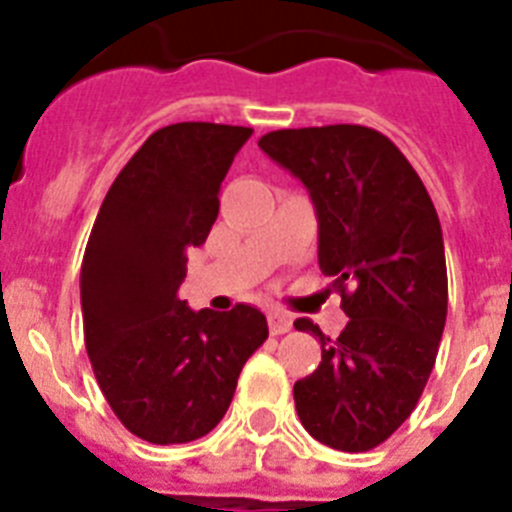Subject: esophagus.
<instances>
[{"label": "esophagus", "mask_w": 512, "mask_h": 512, "mask_svg": "<svg viewBox=\"0 0 512 512\" xmlns=\"http://www.w3.org/2000/svg\"><path fill=\"white\" fill-rule=\"evenodd\" d=\"M269 330L271 336H282L292 330V318L284 315V312H269Z\"/></svg>", "instance_id": "obj_1"}]
</instances>
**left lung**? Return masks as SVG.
Wrapping results in <instances>:
<instances>
[{
    "label": "left lung",
    "instance_id": "left-lung-1",
    "mask_svg": "<svg viewBox=\"0 0 512 512\" xmlns=\"http://www.w3.org/2000/svg\"><path fill=\"white\" fill-rule=\"evenodd\" d=\"M259 146L310 192L320 269L348 315L338 338L295 320L323 346L318 369L295 382L297 415L330 449L369 451L410 418L436 364L449 307L436 207L379 130H274Z\"/></svg>",
    "mask_w": 512,
    "mask_h": 512
}]
</instances>
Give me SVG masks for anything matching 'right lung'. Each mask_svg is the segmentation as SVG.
<instances>
[{"instance_id":"right-lung-1","label":"right lung","mask_w":512,"mask_h":512,"mask_svg":"<svg viewBox=\"0 0 512 512\" xmlns=\"http://www.w3.org/2000/svg\"><path fill=\"white\" fill-rule=\"evenodd\" d=\"M251 128L176 122L117 174L81 261L84 341L99 390L133 436L169 446L223 420L266 341L264 312H194L179 300L187 248L207 241L220 184Z\"/></svg>"}]
</instances>
